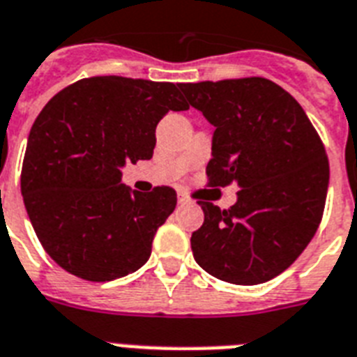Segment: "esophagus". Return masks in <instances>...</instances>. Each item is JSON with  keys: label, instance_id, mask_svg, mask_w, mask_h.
<instances>
[{"label": "esophagus", "instance_id": "1", "mask_svg": "<svg viewBox=\"0 0 357 357\" xmlns=\"http://www.w3.org/2000/svg\"><path fill=\"white\" fill-rule=\"evenodd\" d=\"M178 202L181 203V205H187V203H190V197L185 196V194H179V196H178Z\"/></svg>", "mask_w": 357, "mask_h": 357}]
</instances>
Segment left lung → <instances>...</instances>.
Listing matches in <instances>:
<instances>
[{"mask_svg":"<svg viewBox=\"0 0 357 357\" xmlns=\"http://www.w3.org/2000/svg\"><path fill=\"white\" fill-rule=\"evenodd\" d=\"M194 109L215 127L208 187L238 183L227 211L202 205L194 259L234 285H259L287 271L316 234L325 211L328 158L301 105L265 77L183 83Z\"/></svg>","mask_w":357,"mask_h":357,"instance_id":"left-lung-1","label":"left lung"}]
</instances>
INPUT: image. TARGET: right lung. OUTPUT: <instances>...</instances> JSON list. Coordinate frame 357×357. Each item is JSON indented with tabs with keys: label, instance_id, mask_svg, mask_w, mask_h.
Masks as SVG:
<instances>
[{
	"label": "right lung",
	"instance_id": "obj_1",
	"mask_svg": "<svg viewBox=\"0 0 357 357\" xmlns=\"http://www.w3.org/2000/svg\"><path fill=\"white\" fill-rule=\"evenodd\" d=\"M169 82L94 76L45 105L29 134L21 194L45 252L86 281H112L151 257L176 208L170 187L149 194L121 183V167L151 160L155 127L188 103Z\"/></svg>",
	"mask_w": 357,
	"mask_h": 357
}]
</instances>
